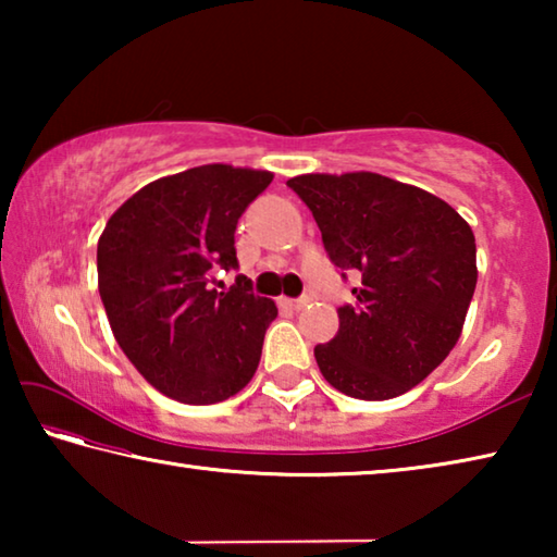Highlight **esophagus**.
Segmentation results:
<instances>
[{
    "label": "esophagus",
    "mask_w": 557,
    "mask_h": 557,
    "mask_svg": "<svg viewBox=\"0 0 557 557\" xmlns=\"http://www.w3.org/2000/svg\"><path fill=\"white\" fill-rule=\"evenodd\" d=\"M309 301H312V299H309L307 295H305V297H297V299H287V297H282V299H280V305H282V307H289V309H305V307L309 305Z\"/></svg>",
    "instance_id": "1"
}]
</instances>
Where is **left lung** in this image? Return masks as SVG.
<instances>
[{
	"label": "left lung",
	"instance_id": "obj_1",
	"mask_svg": "<svg viewBox=\"0 0 557 557\" xmlns=\"http://www.w3.org/2000/svg\"><path fill=\"white\" fill-rule=\"evenodd\" d=\"M322 231L329 260L358 272L338 332L314 346L324 379L358 400H388L445 361L476 287L469 223L437 196L395 178L305 174L289 178Z\"/></svg>",
	"mask_w": 557,
	"mask_h": 557
}]
</instances>
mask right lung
I'll return each instance as SVG.
<instances>
[{
	"label": "right lung",
	"mask_w": 557,
	"mask_h": 557,
	"mask_svg": "<svg viewBox=\"0 0 557 557\" xmlns=\"http://www.w3.org/2000/svg\"><path fill=\"white\" fill-rule=\"evenodd\" d=\"M270 172L203 164L157 178L110 215L98 240V289L125 356L178 403L231 398L258 371L275 301L238 275L211 289L213 270H238L235 225Z\"/></svg>",
	"instance_id": "add662e5"
}]
</instances>
